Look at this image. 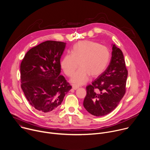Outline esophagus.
Segmentation results:
<instances>
[{"label":"esophagus","mask_w":150,"mask_h":150,"mask_svg":"<svg viewBox=\"0 0 150 150\" xmlns=\"http://www.w3.org/2000/svg\"><path fill=\"white\" fill-rule=\"evenodd\" d=\"M79 87L77 86L76 85V84H73V85L72 86V88H73L74 90H77Z\"/></svg>","instance_id":"34e87169"}]
</instances>
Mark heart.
Instances as JSON below:
<instances>
[{
  "mask_svg": "<svg viewBox=\"0 0 150 150\" xmlns=\"http://www.w3.org/2000/svg\"><path fill=\"white\" fill-rule=\"evenodd\" d=\"M110 59L109 50L103 45L91 41L77 42L73 48L71 55L66 56L61 62V68L71 81L77 85L86 83L90 76L96 77L101 74L107 68Z\"/></svg>",
  "mask_w": 150,
  "mask_h": 150,
  "instance_id": "obj_1",
  "label": "heart"
}]
</instances>
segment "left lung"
I'll return each instance as SVG.
<instances>
[{"instance_id": "obj_1", "label": "left lung", "mask_w": 150, "mask_h": 150, "mask_svg": "<svg viewBox=\"0 0 150 150\" xmlns=\"http://www.w3.org/2000/svg\"><path fill=\"white\" fill-rule=\"evenodd\" d=\"M109 65L99 77L86 87L83 101L86 110L96 116H102L113 111L126 91L128 71L122 51L112 44Z\"/></svg>"}]
</instances>
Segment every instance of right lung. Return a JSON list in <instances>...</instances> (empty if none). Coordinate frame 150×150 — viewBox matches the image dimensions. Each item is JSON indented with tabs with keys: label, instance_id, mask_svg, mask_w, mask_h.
<instances>
[{
	"label": "right lung",
	"instance_id": "add662e5",
	"mask_svg": "<svg viewBox=\"0 0 150 150\" xmlns=\"http://www.w3.org/2000/svg\"><path fill=\"white\" fill-rule=\"evenodd\" d=\"M66 45L60 41L43 42L30 49L21 62V88L30 105L40 113L55 110L71 88L60 75Z\"/></svg>",
	"mask_w": 150,
	"mask_h": 150
}]
</instances>
